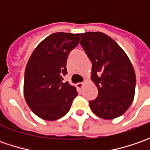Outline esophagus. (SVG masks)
<instances>
[{
  "label": "esophagus",
  "mask_w": 150,
  "mask_h": 150,
  "mask_svg": "<svg viewBox=\"0 0 150 150\" xmlns=\"http://www.w3.org/2000/svg\"><path fill=\"white\" fill-rule=\"evenodd\" d=\"M83 84L84 83H77V88H79V89H82L83 87Z\"/></svg>",
  "instance_id": "obj_1"
}]
</instances>
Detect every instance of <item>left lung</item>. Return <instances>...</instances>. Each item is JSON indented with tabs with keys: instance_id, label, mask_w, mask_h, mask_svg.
I'll return each mask as SVG.
<instances>
[{
	"instance_id": "1",
	"label": "left lung",
	"mask_w": 150,
	"mask_h": 150,
	"mask_svg": "<svg viewBox=\"0 0 150 150\" xmlns=\"http://www.w3.org/2000/svg\"><path fill=\"white\" fill-rule=\"evenodd\" d=\"M80 44L92 62V80L98 95L89 101L92 111L103 119L124 114L134 100L135 72L129 58L112 38L103 32L81 34Z\"/></svg>"
}]
</instances>
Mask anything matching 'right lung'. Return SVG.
Listing matches in <instances>:
<instances>
[{"label": "right lung", "instance_id": "obj_1", "mask_svg": "<svg viewBox=\"0 0 150 150\" xmlns=\"http://www.w3.org/2000/svg\"><path fill=\"white\" fill-rule=\"evenodd\" d=\"M81 34L56 32L45 38L33 51L26 64L24 96L39 118L54 121L69 111L78 95L76 88L62 83L67 58L79 43Z\"/></svg>", "mask_w": 150, "mask_h": 150}]
</instances>
